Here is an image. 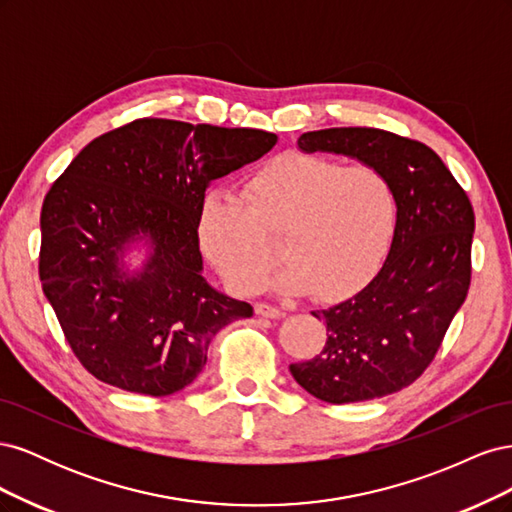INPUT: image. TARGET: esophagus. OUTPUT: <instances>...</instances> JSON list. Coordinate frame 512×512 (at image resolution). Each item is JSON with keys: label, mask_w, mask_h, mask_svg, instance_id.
<instances>
[{"label": "esophagus", "mask_w": 512, "mask_h": 512, "mask_svg": "<svg viewBox=\"0 0 512 512\" xmlns=\"http://www.w3.org/2000/svg\"><path fill=\"white\" fill-rule=\"evenodd\" d=\"M254 312L258 314V316H265V318H282L284 316V312L282 309H277V307H273V305H269V303H256L254 305Z\"/></svg>", "instance_id": "1"}]
</instances>
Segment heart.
Returning a JSON list of instances; mask_svg holds the SVG:
<instances>
[{"label": "heart", "mask_w": 512, "mask_h": 512, "mask_svg": "<svg viewBox=\"0 0 512 512\" xmlns=\"http://www.w3.org/2000/svg\"><path fill=\"white\" fill-rule=\"evenodd\" d=\"M243 203L211 196L198 220V241L222 280L254 292L277 260L269 288L337 301L365 286L389 252L397 198L374 166H344L307 153H284L256 168Z\"/></svg>", "instance_id": "b5f03b06"}]
</instances>
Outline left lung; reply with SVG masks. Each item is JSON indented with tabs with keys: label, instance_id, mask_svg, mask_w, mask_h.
I'll return each mask as SVG.
<instances>
[{
	"label": "left lung",
	"instance_id": "obj_1",
	"mask_svg": "<svg viewBox=\"0 0 512 512\" xmlns=\"http://www.w3.org/2000/svg\"><path fill=\"white\" fill-rule=\"evenodd\" d=\"M303 153H335L374 166L391 181L397 224L389 256L363 290L312 312L327 344L292 363L303 389L329 404H354L412 384L436 356L470 288L474 211L436 151L376 128L305 132Z\"/></svg>",
	"mask_w": 512,
	"mask_h": 512
}]
</instances>
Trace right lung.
<instances>
[{
	"label": "right lung",
	"instance_id": "obj_1",
	"mask_svg": "<svg viewBox=\"0 0 512 512\" xmlns=\"http://www.w3.org/2000/svg\"><path fill=\"white\" fill-rule=\"evenodd\" d=\"M275 143L262 130L138 119L91 141L53 183L40 282L89 374L173 395L203 371L215 333L254 314L205 280L198 220L211 181Z\"/></svg>",
	"mask_w": 512,
	"mask_h": 512
}]
</instances>
